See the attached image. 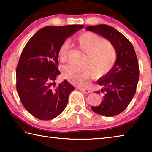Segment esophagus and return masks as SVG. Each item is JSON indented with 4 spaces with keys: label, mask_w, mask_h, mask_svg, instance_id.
Listing matches in <instances>:
<instances>
[{
    "label": "esophagus",
    "mask_w": 152,
    "mask_h": 152,
    "mask_svg": "<svg viewBox=\"0 0 152 152\" xmlns=\"http://www.w3.org/2000/svg\"><path fill=\"white\" fill-rule=\"evenodd\" d=\"M80 91H81L82 92H84V93L86 94H89L90 92H91V91H89V90H87V89H84V88H79Z\"/></svg>",
    "instance_id": "esophagus-1"
}]
</instances>
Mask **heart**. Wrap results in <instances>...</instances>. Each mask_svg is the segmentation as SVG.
Masks as SVG:
<instances>
[{
  "label": "heart",
  "mask_w": 152,
  "mask_h": 152,
  "mask_svg": "<svg viewBox=\"0 0 152 152\" xmlns=\"http://www.w3.org/2000/svg\"><path fill=\"white\" fill-rule=\"evenodd\" d=\"M78 48L86 53L81 66H64L61 69L63 78L74 85L80 86L92 75L100 78L109 74L114 67L117 59V51L109 41L92 32H84L76 38ZM69 48L68 42H64L58 49V58L65 61Z\"/></svg>",
  "instance_id": "heart-1"
}]
</instances>
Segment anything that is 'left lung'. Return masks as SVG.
I'll return each instance as SVG.
<instances>
[{
    "label": "left lung",
    "instance_id": "1",
    "mask_svg": "<svg viewBox=\"0 0 152 152\" xmlns=\"http://www.w3.org/2000/svg\"><path fill=\"white\" fill-rule=\"evenodd\" d=\"M86 29L107 38L117 51L113 68L97 81L102 86L96 92L102 97L101 104L91 107L94 112L102 116H116L127 107L137 88L140 69L134 48L125 36L109 25H91Z\"/></svg>",
    "mask_w": 152,
    "mask_h": 152
}]
</instances>
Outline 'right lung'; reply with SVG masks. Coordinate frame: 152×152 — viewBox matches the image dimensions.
<instances>
[{
  "mask_svg": "<svg viewBox=\"0 0 152 152\" xmlns=\"http://www.w3.org/2000/svg\"><path fill=\"white\" fill-rule=\"evenodd\" d=\"M82 25L46 26L38 31L23 50L16 69L17 91L28 112L40 120L60 115L74 87L67 80L56 86L58 49Z\"/></svg>",
  "mask_w": 152,
  "mask_h": 152,
  "instance_id": "obj_1",
  "label": "right lung"
}]
</instances>
